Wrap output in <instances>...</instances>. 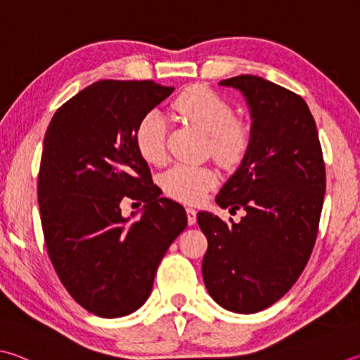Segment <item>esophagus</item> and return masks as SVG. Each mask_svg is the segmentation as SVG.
<instances>
[{
  "label": "esophagus",
  "mask_w": 360,
  "mask_h": 360,
  "mask_svg": "<svg viewBox=\"0 0 360 360\" xmlns=\"http://www.w3.org/2000/svg\"><path fill=\"white\" fill-rule=\"evenodd\" d=\"M186 212H187L188 225H195V221H197V211H195L193 207H187Z\"/></svg>",
  "instance_id": "1"
}]
</instances>
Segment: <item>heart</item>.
<instances>
[{
	"label": "heart",
	"instance_id": "heart-1",
	"mask_svg": "<svg viewBox=\"0 0 360 360\" xmlns=\"http://www.w3.org/2000/svg\"><path fill=\"white\" fill-rule=\"evenodd\" d=\"M173 108L186 121L209 135V151L225 167L244 159L248 149V132L236 122L230 103L205 86H192L176 97ZM135 145L143 159L162 165L167 160V121L158 110L148 112L135 129ZM162 187L168 197L182 202H200L217 184V174L207 167L173 165L162 176Z\"/></svg>",
	"mask_w": 360,
	"mask_h": 360
}]
</instances>
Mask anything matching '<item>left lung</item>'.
<instances>
[{
    "label": "left lung",
    "instance_id": "8db88e82",
    "mask_svg": "<svg viewBox=\"0 0 360 360\" xmlns=\"http://www.w3.org/2000/svg\"><path fill=\"white\" fill-rule=\"evenodd\" d=\"M250 108L248 149L219 192L220 207H243L239 224L197 215L207 239L201 271L215 302L257 313L296 283L315 245L326 192V168L315 120L302 97L261 77L221 80Z\"/></svg>",
    "mask_w": 360,
    "mask_h": 360
}]
</instances>
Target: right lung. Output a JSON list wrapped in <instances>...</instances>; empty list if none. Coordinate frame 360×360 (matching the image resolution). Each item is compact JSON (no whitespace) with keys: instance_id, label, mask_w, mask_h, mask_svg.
I'll return each instance as SVG.
<instances>
[{"instance_id":"obj_1","label":"right lung","mask_w":360,"mask_h":360,"mask_svg":"<svg viewBox=\"0 0 360 360\" xmlns=\"http://www.w3.org/2000/svg\"><path fill=\"white\" fill-rule=\"evenodd\" d=\"M173 89L149 80L96 82L58 108L45 132L37 178L45 245L70 296L97 316L139 310L187 226L184 207L160 198L135 145L139 121ZM127 199L146 202L139 221L122 217Z\"/></svg>"}]
</instances>
